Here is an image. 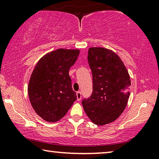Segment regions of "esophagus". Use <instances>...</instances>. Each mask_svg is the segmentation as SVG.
Here are the masks:
<instances>
[{
	"label": "esophagus",
	"mask_w": 159,
	"mask_h": 159,
	"mask_svg": "<svg viewBox=\"0 0 159 159\" xmlns=\"http://www.w3.org/2000/svg\"><path fill=\"white\" fill-rule=\"evenodd\" d=\"M76 97H77V100L78 101H80V99H81V98H82L81 93H80V92H77L76 93Z\"/></svg>",
	"instance_id": "1"
}]
</instances>
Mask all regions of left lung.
<instances>
[{
  "label": "left lung",
  "mask_w": 159,
  "mask_h": 159,
  "mask_svg": "<svg viewBox=\"0 0 159 159\" xmlns=\"http://www.w3.org/2000/svg\"><path fill=\"white\" fill-rule=\"evenodd\" d=\"M88 61L93 74V93L82 101L94 124L103 125L120 116L130 96V79L120 58L112 50L90 48Z\"/></svg>",
  "instance_id": "obj_1"
}]
</instances>
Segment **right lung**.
<instances>
[{
	"label": "right lung",
	"instance_id": "add662e5",
	"mask_svg": "<svg viewBox=\"0 0 159 159\" xmlns=\"http://www.w3.org/2000/svg\"><path fill=\"white\" fill-rule=\"evenodd\" d=\"M79 52V50L52 51L39 61L32 72L28 87L29 99L35 111L46 121L60 120L76 100L69 71Z\"/></svg>",
	"mask_w": 159,
	"mask_h": 159
}]
</instances>
